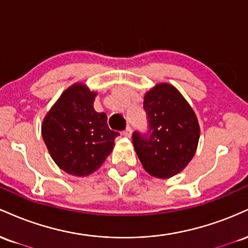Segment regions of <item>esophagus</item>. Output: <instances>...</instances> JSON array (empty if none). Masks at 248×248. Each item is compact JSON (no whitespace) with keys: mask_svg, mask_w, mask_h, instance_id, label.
<instances>
[{"mask_svg":"<svg viewBox=\"0 0 248 248\" xmlns=\"http://www.w3.org/2000/svg\"><path fill=\"white\" fill-rule=\"evenodd\" d=\"M122 134H124V136H126V138H130V136H132V128L128 126L126 129L122 132Z\"/></svg>","mask_w":248,"mask_h":248,"instance_id":"obj_1","label":"esophagus"}]
</instances>
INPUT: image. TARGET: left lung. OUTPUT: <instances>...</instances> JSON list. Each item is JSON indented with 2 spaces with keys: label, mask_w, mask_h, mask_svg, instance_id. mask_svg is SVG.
I'll return each instance as SVG.
<instances>
[{
  "label": "left lung",
  "mask_w": 248,
  "mask_h": 248,
  "mask_svg": "<svg viewBox=\"0 0 248 248\" xmlns=\"http://www.w3.org/2000/svg\"><path fill=\"white\" fill-rule=\"evenodd\" d=\"M148 129L133 133V144L144 170L157 178L181 172L192 160L199 124L186 99L169 84H158L144 95Z\"/></svg>",
  "instance_id": "1"
}]
</instances>
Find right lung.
Wrapping results in <instances>:
<instances>
[{"mask_svg":"<svg viewBox=\"0 0 248 248\" xmlns=\"http://www.w3.org/2000/svg\"><path fill=\"white\" fill-rule=\"evenodd\" d=\"M95 95L85 85H72L42 124L43 140L57 166L79 177L101 167L119 135L108 127L107 115L94 110Z\"/></svg>","mask_w":248,"mask_h":248,"instance_id":"1","label":"right lung"}]
</instances>
